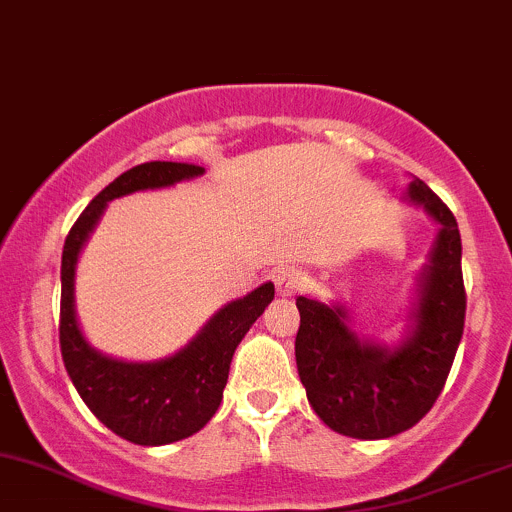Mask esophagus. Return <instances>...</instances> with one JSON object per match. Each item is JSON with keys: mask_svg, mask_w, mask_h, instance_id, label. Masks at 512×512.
<instances>
[{"mask_svg": "<svg viewBox=\"0 0 512 512\" xmlns=\"http://www.w3.org/2000/svg\"><path fill=\"white\" fill-rule=\"evenodd\" d=\"M307 278L305 273L298 271V268H283V271L276 273V288H278V295H283V298H293V295H298L302 288H305Z\"/></svg>", "mask_w": 512, "mask_h": 512, "instance_id": "esophagus-1", "label": "esophagus"}]
</instances>
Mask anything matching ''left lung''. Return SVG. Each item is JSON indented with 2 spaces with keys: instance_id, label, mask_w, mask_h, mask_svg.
Returning a JSON list of instances; mask_svg holds the SVG:
<instances>
[{
  "instance_id": "obj_1",
  "label": "left lung",
  "mask_w": 512,
  "mask_h": 512,
  "mask_svg": "<svg viewBox=\"0 0 512 512\" xmlns=\"http://www.w3.org/2000/svg\"><path fill=\"white\" fill-rule=\"evenodd\" d=\"M405 200L439 227L417 273L405 337L395 344L359 337L342 302L298 298L295 361L312 410L329 430L354 439H388L410 430L442 393L464 334L466 293L454 214L412 178Z\"/></svg>"
}]
</instances>
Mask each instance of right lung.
<instances>
[{
	"instance_id": "1",
	"label": "right lung",
	"mask_w": 512,
	"mask_h": 512,
	"mask_svg": "<svg viewBox=\"0 0 512 512\" xmlns=\"http://www.w3.org/2000/svg\"><path fill=\"white\" fill-rule=\"evenodd\" d=\"M205 168L151 161L109 183L70 229L60 261V354L65 371L97 420L126 442L161 447L200 432L222 403L229 364L251 324L271 305L273 283L227 302L175 354L156 361H124L102 354L82 334L75 312V268L107 202L141 190L170 188L200 178Z\"/></svg>"
}]
</instances>
